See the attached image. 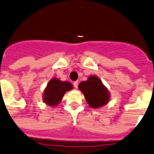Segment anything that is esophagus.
Listing matches in <instances>:
<instances>
[{
    "mask_svg": "<svg viewBox=\"0 0 154 154\" xmlns=\"http://www.w3.org/2000/svg\"><path fill=\"white\" fill-rule=\"evenodd\" d=\"M73 86H74L75 88H78V81H74V82H73Z\"/></svg>",
    "mask_w": 154,
    "mask_h": 154,
    "instance_id": "obj_1",
    "label": "esophagus"
}]
</instances>
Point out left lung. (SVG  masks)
<instances>
[{"mask_svg": "<svg viewBox=\"0 0 154 154\" xmlns=\"http://www.w3.org/2000/svg\"><path fill=\"white\" fill-rule=\"evenodd\" d=\"M78 88L84 94L88 105L93 109L104 106L109 101V91L96 76H90L86 81L80 83Z\"/></svg>", "mask_w": 154, "mask_h": 154, "instance_id": "left-lung-1", "label": "left lung"}]
</instances>
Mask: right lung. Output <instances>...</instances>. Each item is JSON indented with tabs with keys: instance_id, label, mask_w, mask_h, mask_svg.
I'll use <instances>...</instances> for the list:
<instances>
[{
	"instance_id": "obj_1",
	"label": "right lung",
	"mask_w": 154,
	"mask_h": 154,
	"mask_svg": "<svg viewBox=\"0 0 154 154\" xmlns=\"http://www.w3.org/2000/svg\"><path fill=\"white\" fill-rule=\"evenodd\" d=\"M73 89V85L67 81L57 78L51 79L43 94V101L49 106H56L60 102L66 91Z\"/></svg>"
}]
</instances>
